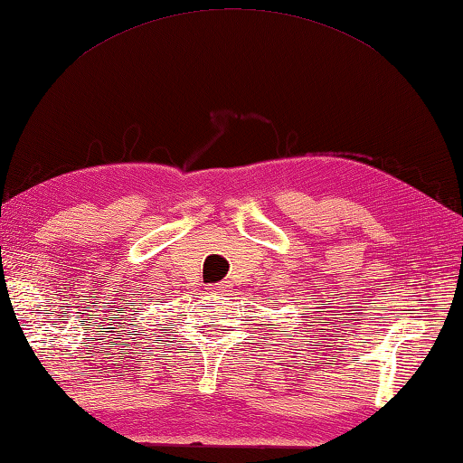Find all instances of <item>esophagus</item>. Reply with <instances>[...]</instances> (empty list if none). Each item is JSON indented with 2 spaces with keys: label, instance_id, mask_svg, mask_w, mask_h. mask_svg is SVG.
Here are the masks:
<instances>
[{
  "label": "esophagus",
  "instance_id": "1",
  "mask_svg": "<svg viewBox=\"0 0 463 463\" xmlns=\"http://www.w3.org/2000/svg\"><path fill=\"white\" fill-rule=\"evenodd\" d=\"M223 290H225L223 285H209V293H213V295L223 293Z\"/></svg>",
  "mask_w": 463,
  "mask_h": 463
}]
</instances>
